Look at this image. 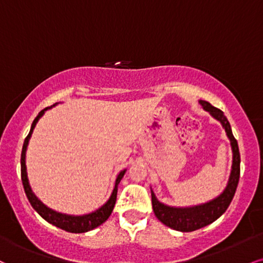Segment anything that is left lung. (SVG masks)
Segmentation results:
<instances>
[{
    "label": "left lung",
    "mask_w": 263,
    "mask_h": 263,
    "mask_svg": "<svg viewBox=\"0 0 263 263\" xmlns=\"http://www.w3.org/2000/svg\"><path fill=\"white\" fill-rule=\"evenodd\" d=\"M202 107L211 114L214 119L222 123L223 128L226 129L228 138L230 140L233 151V164L232 172H230L229 181L227 183V187L218 197L213 198L205 203L192 205V207H170L158 201L154 195L153 190L152 192V205H153L154 214L158 219L166 227L172 228L178 232H194V230L201 229L208 224L213 223L228 210L230 202H232L234 195H235L236 187L240 178V153L238 142L234 138L232 127L228 119L224 115L222 110L212 106L208 101L200 100Z\"/></svg>",
    "instance_id": "8db88e82"
}]
</instances>
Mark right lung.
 Instances as JSON below:
<instances>
[{
	"instance_id": "add662e5",
	"label": "right lung",
	"mask_w": 263,
	"mask_h": 263,
	"mask_svg": "<svg viewBox=\"0 0 263 263\" xmlns=\"http://www.w3.org/2000/svg\"><path fill=\"white\" fill-rule=\"evenodd\" d=\"M56 104H53L52 106H55ZM52 106L50 107H45L44 110L37 114V116L34 120L33 123H31V127L29 134H28L27 138L24 140L23 143V148H22V156H21V172H22V182H23L24 186V191L25 195H27L28 200H29L31 207L35 210L37 213L40 214L46 222H49L52 226L60 228V229L66 230V232L69 233H85L89 232V230L96 229L97 227H99L103 224L105 220H107V218L110 217L111 212L114 210V205H115L116 202V196H118V186L121 179L125 175L126 169L120 172V174L116 178L115 181V187H114L111 196H110L109 200L106 201L105 204L101 205L100 208H98L97 211L91 212V213L88 214H83V216H69V214H65V213H59V212L51 210V208L46 207L45 204L41 202L39 198L36 197L35 194L33 192V190L30 187L29 183V179H28V174H27V165H25V153H27V147L28 143H29V140L31 137V134H33V129L35 127L36 122L39 121V119L41 116L45 114L46 110L51 109Z\"/></svg>"
}]
</instances>
